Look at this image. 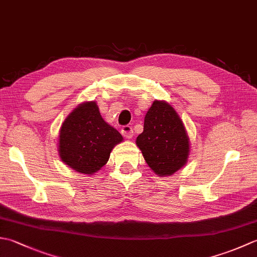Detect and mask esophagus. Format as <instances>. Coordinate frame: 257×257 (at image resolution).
<instances>
[{
  "mask_svg": "<svg viewBox=\"0 0 257 257\" xmlns=\"http://www.w3.org/2000/svg\"><path fill=\"white\" fill-rule=\"evenodd\" d=\"M121 134L123 137L127 139H132L135 135L134 130L132 127H130V125H123V127L121 128Z\"/></svg>",
  "mask_w": 257,
  "mask_h": 257,
  "instance_id": "esophagus-1",
  "label": "esophagus"
}]
</instances>
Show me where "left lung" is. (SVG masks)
<instances>
[{"instance_id":"1","label":"left lung","mask_w":257,"mask_h":257,"mask_svg":"<svg viewBox=\"0 0 257 257\" xmlns=\"http://www.w3.org/2000/svg\"><path fill=\"white\" fill-rule=\"evenodd\" d=\"M136 144L146 162L159 177L171 176L188 161L190 144L182 120L171 105L155 100L147 111Z\"/></svg>"}]
</instances>
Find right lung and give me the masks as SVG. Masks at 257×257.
<instances>
[{"instance_id": "1", "label": "right lung", "mask_w": 257, "mask_h": 257, "mask_svg": "<svg viewBox=\"0 0 257 257\" xmlns=\"http://www.w3.org/2000/svg\"><path fill=\"white\" fill-rule=\"evenodd\" d=\"M122 140V136L102 119L96 101H86L63 122L58 154L73 170L94 174L106 165L113 147Z\"/></svg>"}]
</instances>
